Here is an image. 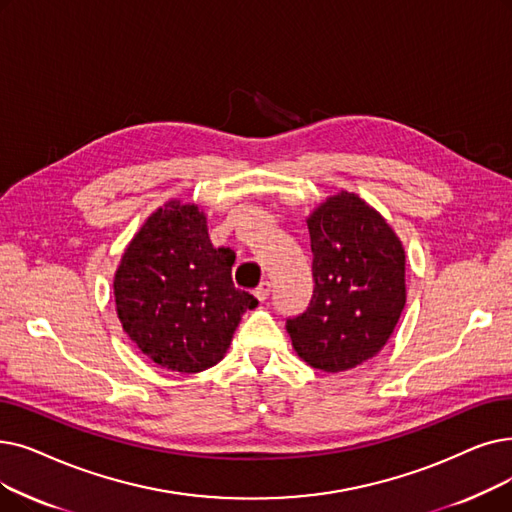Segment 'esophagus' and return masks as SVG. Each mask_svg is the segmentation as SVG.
I'll return each instance as SVG.
<instances>
[{"instance_id":"1","label":"esophagus","mask_w":512,"mask_h":512,"mask_svg":"<svg viewBox=\"0 0 512 512\" xmlns=\"http://www.w3.org/2000/svg\"><path fill=\"white\" fill-rule=\"evenodd\" d=\"M272 295V284L270 282H261L257 288H255V297L259 301H268Z\"/></svg>"}]
</instances>
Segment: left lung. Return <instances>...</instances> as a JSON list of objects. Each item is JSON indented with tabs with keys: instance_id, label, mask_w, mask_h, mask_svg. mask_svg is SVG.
<instances>
[{
	"instance_id": "8db88e82",
	"label": "left lung",
	"mask_w": 512,
	"mask_h": 512,
	"mask_svg": "<svg viewBox=\"0 0 512 512\" xmlns=\"http://www.w3.org/2000/svg\"><path fill=\"white\" fill-rule=\"evenodd\" d=\"M314 295L286 330L311 368L343 372L374 358L406 305V255L358 194L330 196L307 219Z\"/></svg>"
}]
</instances>
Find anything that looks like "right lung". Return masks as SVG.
I'll return each instance as SVG.
<instances>
[{
    "mask_svg": "<svg viewBox=\"0 0 512 512\" xmlns=\"http://www.w3.org/2000/svg\"><path fill=\"white\" fill-rule=\"evenodd\" d=\"M234 251L215 249L207 217L169 203L133 236L115 274L123 330L163 368L190 374L215 366L230 347L251 293L232 282Z\"/></svg>",
    "mask_w": 512,
    "mask_h": 512,
    "instance_id": "1",
    "label": "right lung"
}]
</instances>
